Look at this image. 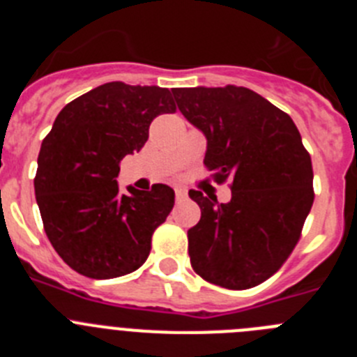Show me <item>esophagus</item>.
Returning <instances> with one entry per match:
<instances>
[{
    "label": "esophagus",
    "mask_w": 357,
    "mask_h": 357,
    "mask_svg": "<svg viewBox=\"0 0 357 357\" xmlns=\"http://www.w3.org/2000/svg\"><path fill=\"white\" fill-rule=\"evenodd\" d=\"M175 198L176 202H184L188 198V191L184 188H175Z\"/></svg>",
    "instance_id": "1"
}]
</instances>
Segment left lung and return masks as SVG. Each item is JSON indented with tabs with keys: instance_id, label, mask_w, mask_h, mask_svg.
Returning a JSON list of instances; mask_svg holds the SVG:
<instances>
[{
	"instance_id": "left-lung-1",
	"label": "left lung",
	"mask_w": 357,
	"mask_h": 357,
	"mask_svg": "<svg viewBox=\"0 0 357 357\" xmlns=\"http://www.w3.org/2000/svg\"><path fill=\"white\" fill-rule=\"evenodd\" d=\"M176 107L207 139L213 178L232 198L189 191L200 222L188 230L189 259L207 282L229 289L261 284L301 238L313 206V166L293 119L247 87H175Z\"/></svg>"
}]
</instances>
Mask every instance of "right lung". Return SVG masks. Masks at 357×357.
Listing matches in <instances>:
<instances>
[{"label":"right lung","mask_w":357,"mask_h":357,"mask_svg":"<svg viewBox=\"0 0 357 357\" xmlns=\"http://www.w3.org/2000/svg\"><path fill=\"white\" fill-rule=\"evenodd\" d=\"M175 110L164 87L109 82L59 112L40 144L33 185L46 236L75 272L114 279L146 261L175 191L128 185L121 195L116 176L123 157L144 146L150 123Z\"/></svg>","instance_id":"right-lung-1"}]
</instances>
